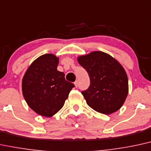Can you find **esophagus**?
I'll use <instances>...</instances> for the list:
<instances>
[{"label": "esophagus", "instance_id": "1", "mask_svg": "<svg viewBox=\"0 0 151 151\" xmlns=\"http://www.w3.org/2000/svg\"><path fill=\"white\" fill-rule=\"evenodd\" d=\"M74 83V86H75V87L78 86V81H76Z\"/></svg>", "mask_w": 151, "mask_h": 151}]
</instances>
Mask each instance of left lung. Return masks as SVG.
Returning <instances> with one entry per match:
<instances>
[{"label":"left lung","mask_w":151,"mask_h":151,"mask_svg":"<svg viewBox=\"0 0 151 151\" xmlns=\"http://www.w3.org/2000/svg\"><path fill=\"white\" fill-rule=\"evenodd\" d=\"M78 63L88 72L90 86L81 92L89 107L110 115L121 108L128 95V78L117 60L102 51L79 56Z\"/></svg>","instance_id":"obj_1"}]
</instances>
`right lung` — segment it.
I'll use <instances>...</instances> for the list:
<instances>
[{
	"label": "right lung",
	"mask_w": 151,
	"mask_h": 151,
	"mask_svg": "<svg viewBox=\"0 0 151 151\" xmlns=\"http://www.w3.org/2000/svg\"><path fill=\"white\" fill-rule=\"evenodd\" d=\"M58 63L59 58L53 54L41 55L29 65L22 79L25 101L36 113L43 117L57 113L74 87L65 80V74L57 70Z\"/></svg>",
	"instance_id": "right-lung-1"
}]
</instances>
